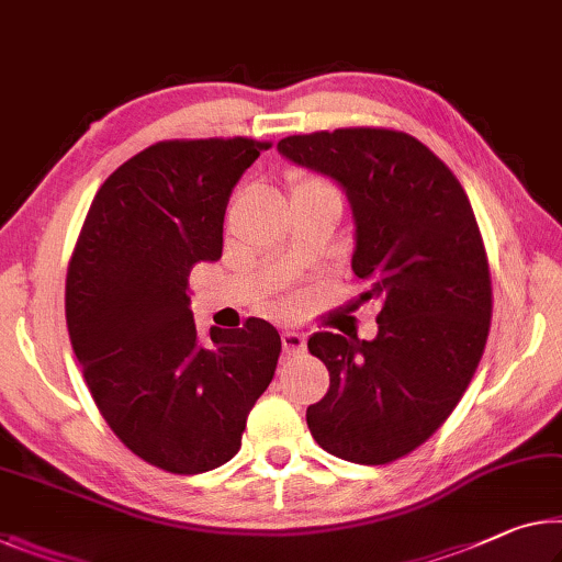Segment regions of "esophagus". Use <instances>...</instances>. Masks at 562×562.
<instances>
[{"label":"esophagus","instance_id":"1","mask_svg":"<svg viewBox=\"0 0 562 562\" xmlns=\"http://www.w3.org/2000/svg\"><path fill=\"white\" fill-rule=\"evenodd\" d=\"M282 337V352L290 355V358H297V355L305 352V335L295 333V329H284Z\"/></svg>","mask_w":562,"mask_h":562}]
</instances>
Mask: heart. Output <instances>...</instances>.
<instances>
[{
	"label": "heart",
	"mask_w": 562,
	"mask_h": 562,
	"mask_svg": "<svg viewBox=\"0 0 562 562\" xmlns=\"http://www.w3.org/2000/svg\"><path fill=\"white\" fill-rule=\"evenodd\" d=\"M297 187H329V184H325V182H319V180H302Z\"/></svg>",
	"instance_id": "b5f03b06"
}]
</instances>
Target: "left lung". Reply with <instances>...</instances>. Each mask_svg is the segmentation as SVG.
I'll list each match as a JSON object with an SVG mask.
<instances>
[{"instance_id": "8db88e82", "label": "left lung", "mask_w": 562, "mask_h": 562, "mask_svg": "<svg viewBox=\"0 0 562 562\" xmlns=\"http://www.w3.org/2000/svg\"><path fill=\"white\" fill-rule=\"evenodd\" d=\"M278 153L342 187L352 272L370 282L360 300L380 302L372 340H307L329 372L307 427L329 456L385 465L448 420L483 358L493 290L473 207L448 165L405 132L292 135Z\"/></svg>"}]
</instances>
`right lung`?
Masks as SVG:
<instances>
[{
	"label": "right lung",
	"mask_w": 562,
	"mask_h": 562,
	"mask_svg": "<svg viewBox=\"0 0 562 562\" xmlns=\"http://www.w3.org/2000/svg\"><path fill=\"white\" fill-rule=\"evenodd\" d=\"M270 142L169 139L106 177L67 270L69 340L89 393L127 448L177 475L225 465L282 350L270 323L210 327L187 295L198 262L222 257L233 187Z\"/></svg>",
	"instance_id": "right-lung-1"
}]
</instances>
